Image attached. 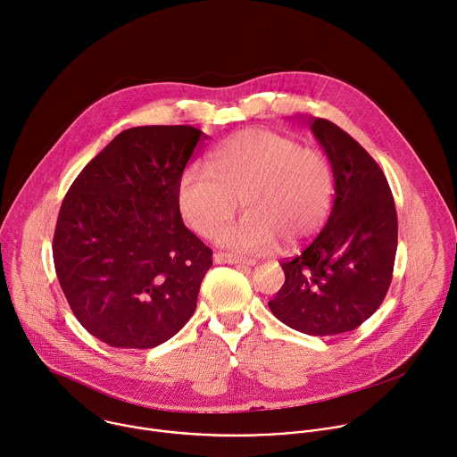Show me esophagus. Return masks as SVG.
I'll return each instance as SVG.
<instances>
[{"label":"esophagus","mask_w":457,"mask_h":457,"mask_svg":"<svg viewBox=\"0 0 457 457\" xmlns=\"http://www.w3.org/2000/svg\"><path fill=\"white\" fill-rule=\"evenodd\" d=\"M214 261H216L218 264H246V266H252V264L255 262L253 259H246V257H239V255L225 253V252L214 253Z\"/></svg>","instance_id":"obj_1"}]
</instances>
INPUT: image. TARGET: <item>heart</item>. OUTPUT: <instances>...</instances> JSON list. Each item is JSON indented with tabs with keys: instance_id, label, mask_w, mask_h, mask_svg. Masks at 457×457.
<instances>
[{
	"instance_id": "heart-1",
	"label": "heart",
	"mask_w": 457,
	"mask_h": 457,
	"mask_svg": "<svg viewBox=\"0 0 457 457\" xmlns=\"http://www.w3.org/2000/svg\"><path fill=\"white\" fill-rule=\"evenodd\" d=\"M211 170L189 167L179 179L178 205L187 223L212 239L241 205L243 218L220 234V243L241 253L271 250L281 237L297 243L317 232L333 198L328 158L290 137L246 129L221 142Z\"/></svg>"
}]
</instances>
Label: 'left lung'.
Instances as JSON below:
<instances>
[{"label": "left lung", "mask_w": 457, "mask_h": 457, "mask_svg": "<svg viewBox=\"0 0 457 457\" xmlns=\"http://www.w3.org/2000/svg\"><path fill=\"white\" fill-rule=\"evenodd\" d=\"M335 179V202L320 234L283 261L285 285L268 306L306 335L353 331L382 304L393 278L398 218L387 178L353 137L326 119H310Z\"/></svg>", "instance_id": "left-lung-1"}]
</instances>
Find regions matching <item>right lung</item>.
I'll return each instance as SVG.
<instances>
[{"instance_id":"right-lung-1","label":"right lung","mask_w":457,"mask_h":457,"mask_svg":"<svg viewBox=\"0 0 457 457\" xmlns=\"http://www.w3.org/2000/svg\"><path fill=\"white\" fill-rule=\"evenodd\" d=\"M205 138L193 126L126 129L62 200L57 279L84 329L112 347H156L196 310L212 250L184 225L178 186Z\"/></svg>"}]
</instances>
